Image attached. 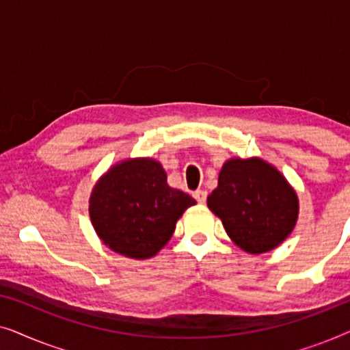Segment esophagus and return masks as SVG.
I'll use <instances>...</instances> for the list:
<instances>
[{
  "label": "esophagus",
  "mask_w": 350,
  "mask_h": 350,
  "mask_svg": "<svg viewBox=\"0 0 350 350\" xmlns=\"http://www.w3.org/2000/svg\"><path fill=\"white\" fill-rule=\"evenodd\" d=\"M194 199L198 200L199 204H205V200H207V191H204V189H198L194 193Z\"/></svg>",
  "instance_id": "1"
}]
</instances>
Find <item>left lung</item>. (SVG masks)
<instances>
[{
    "instance_id": "1",
    "label": "left lung",
    "mask_w": 350,
    "mask_h": 350,
    "mask_svg": "<svg viewBox=\"0 0 350 350\" xmlns=\"http://www.w3.org/2000/svg\"><path fill=\"white\" fill-rule=\"evenodd\" d=\"M207 205L231 241L252 255L279 247L293 231L299 212L295 189L260 157L224 162Z\"/></svg>"
}]
</instances>
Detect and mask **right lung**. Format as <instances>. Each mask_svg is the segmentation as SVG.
I'll return each instance as SVG.
<instances>
[{"label":"right lung","instance_id":"obj_1","mask_svg":"<svg viewBox=\"0 0 350 350\" xmlns=\"http://www.w3.org/2000/svg\"><path fill=\"white\" fill-rule=\"evenodd\" d=\"M196 200L167 185V174L151 157L114 164L100 176L89 199L92 226L113 252L133 260L154 256Z\"/></svg>","mask_w":350,"mask_h":350}]
</instances>
